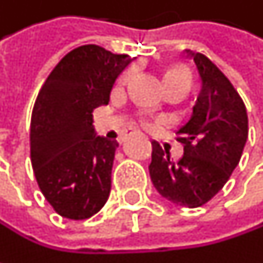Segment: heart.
Returning a JSON list of instances; mask_svg holds the SVG:
<instances>
[{"label": "heart", "mask_w": 263, "mask_h": 263, "mask_svg": "<svg viewBox=\"0 0 263 263\" xmlns=\"http://www.w3.org/2000/svg\"><path fill=\"white\" fill-rule=\"evenodd\" d=\"M132 71L131 70H126V71H123L120 76H119V79L116 82V86L117 88H122V86H125L126 85V82L129 80L131 78ZM169 80H187L189 82V78H187V74L181 71V70H178V68H172V70H167L166 73H164V82H169ZM141 125H146V122L144 120H141Z\"/></svg>", "instance_id": "1"}]
</instances>
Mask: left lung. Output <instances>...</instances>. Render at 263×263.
Here are the masks:
<instances>
[{
  "label": "left lung",
  "mask_w": 263,
  "mask_h": 263,
  "mask_svg": "<svg viewBox=\"0 0 263 263\" xmlns=\"http://www.w3.org/2000/svg\"><path fill=\"white\" fill-rule=\"evenodd\" d=\"M185 56L195 64L201 92L192 119L175 137L184 155L175 163L152 141L149 174L161 196L195 209L209 202L239 164L248 138V116L232 82L209 58L190 50Z\"/></svg>",
  "instance_id": "1"
}]
</instances>
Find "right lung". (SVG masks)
<instances>
[{"mask_svg": "<svg viewBox=\"0 0 263 263\" xmlns=\"http://www.w3.org/2000/svg\"><path fill=\"white\" fill-rule=\"evenodd\" d=\"M132 59L88 44L67 53L33 106L30 158L37 185L64 218L96 215L111 190L117 141L96 137L92 111L108 105L117 76Z\"/></svg>", "mask_w": 263, "mask_h": 263, "instance_id": "1", "label": "right lung"}]
</instances>
